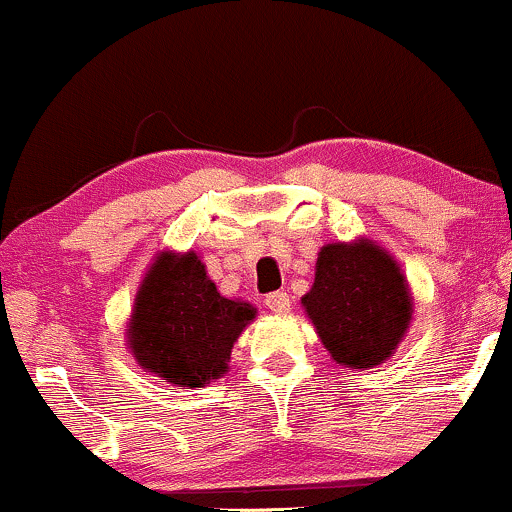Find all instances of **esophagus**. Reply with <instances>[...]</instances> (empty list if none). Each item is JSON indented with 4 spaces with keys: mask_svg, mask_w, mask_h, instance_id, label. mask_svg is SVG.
I'll return each instance as SVG.
<instances>
[{
    "mask_svg": "<svg viewBox=\"0 0 512 512\" xmlns=\"http://www.w3.org/2000/svg\"><path fill=\"white\" fill-rule=\"evenodd\" d=\"M266 306L270 311H273V314H287V311H290V306H292L290 294H287V292H270L266 297Z\"/></svg>",
    "mask_w": 512,
    "mask_h": 512,
    "instance_id": "1",
    "label": "esophagus"
}]
</instances>
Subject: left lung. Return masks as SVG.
Masks as SVG:
<instances>
[{"instance_id": "left-lung-1", "label": "left lung", "mask_w": 512, "mask_h": 512, "mask_svg": "<svg viewBox=\"0 0 512 512\" xmlns=\"http://www.w3.org/2000/svg\"><path fill=\"white\" fill-rule=\"evenodd\" d=\"M302 304L323 347L347 369L386 362L412 321L405 275L371 239L321 246L314 285Z\"/></svg>"}]
</instances>
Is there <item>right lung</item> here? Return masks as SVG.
<instances>
[{
  "mask_svg": "<svg viewBox=\"0 0 512 512\" xmlns=\"http://www.w3.org/2000/svg\"><path fill=\"white\" fill-rule=\"evenodd\" d=\"M256 309L222 297L194 251H162L136 292L126 342L141 369L182 388L227 371L234 342Z\"/></svg>",
  "mask_w": 512,
  "mask_h": 512,
  "instance_id": "1",
  "label": "right lung"
}]
</instances>
